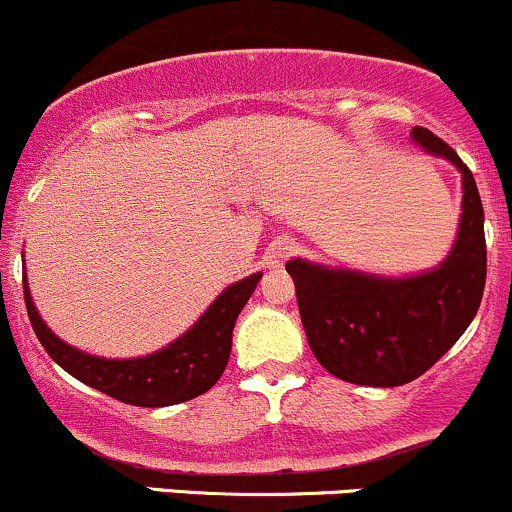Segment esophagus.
I'll return each mask as SVG.
<instances>
[{"label": "esophagus", "instance_id": "esophagus-1", "mask_svg": "<svg viewBox=\"0 0 512 512\" xmlns=\"http://www.w3.org/2000/svg\"><path fill=\"white\" fill-rule=\"evenodd\" d=\"M293 249H295V246H293L291 239H276L266 249V263L271 268L283 266V263H286V258L293 254Z\"/></svg>", "mask_w": 512, "mask_h": 512}]
</instances>
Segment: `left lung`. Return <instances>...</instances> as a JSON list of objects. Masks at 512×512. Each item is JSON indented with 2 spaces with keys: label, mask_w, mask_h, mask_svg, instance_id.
I'll list each match as a JSON object with an SVG mask.
<instances>
[{
  "label": "left lung",
  "mask_w": 512,
  "mask_h": 512,
  "mask_svg": "<svg viewBox=\"0 0 512 512\" xmlns=\"http://www.w3.org/2000/svg\"><path fill=\"white\" fill-rule=\"evenodd\" d=\"M412 138L444 157L463 179L456 244L436 268L384 278L293 258L286 263L298 295L305 337L320 365L365 387H399L421 377L451 350L476 318L486 288V234L476 179L431 130Z\"/></svg>",
  "instance_id": "8db88e82"
}]
</instances>
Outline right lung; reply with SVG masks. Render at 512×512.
Listing matches in <instances>:
<instances>
[{
    "label": "right lung",
    "instance_id": "1",
    "mask_svg": "<svg viewBox=\"0 0 512 512\" xmlns=\"http://www.w3.org/2000/svg\"><path fill=\"white\" fill-rule=\"evenodd\" d=\"M258 281L261 273L231 283L187 333L162 350L135 360H105L59 340L41 320L26 286V276L24 303L39 342L51 360L68 374L133 407H170L209 392L219 382L229 362L234 323L246 300L256 291Z\"/></svg>",
    "mask_w": 512,
    "mask_h": 512
}]
</instances>
